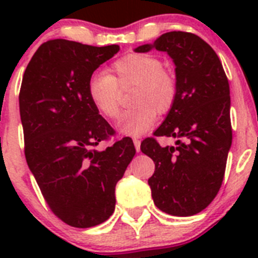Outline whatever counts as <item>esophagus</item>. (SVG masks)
<instances>
[{"label":"esophagus","mask_w":258,"mask_h":258,"mask_svg":"<svg viewBox=\"0 0 258 258\" xmlns=\"http://www.w3.org/2000/svg\"><path fill=\"white\" fill-rule=\"evenodd\" d=\"M133 143H134V147H136L137 152H140V150H141V140H140V138H137V137H134V138H133Z\"/></svg>","instance_id":"obj_1"}]
</instances>
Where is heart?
Masks as SVG:
<instances>
[{"label": "heart", "mask_w": 258, "mask_h": 258, "mask_svg": "<svg viewBox=\"0 0 258 258\" xmlns=\"http://www.w3.org/2000/svg\"><path fill=\"white\" fill-rule=\"evenodd\" d=\"M131 103L118 120V131L142 136L156 121L157 113H166L177 98V80L156 56L132 52L111 66V75L97 72L88 83V95L102 116L113 120L120 113V89L133 86Z\"/></svg>", "instance_id": "obj_1"}]
</instances>
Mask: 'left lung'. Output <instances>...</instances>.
I'll list each match as a JSON object with an SVG mask.
<instances>
[{
    "label": "left lung",
    "mask_w": 258,
    "mask_h": 258,
    "mask_svg": "<svg viewBox=\"0 0 258 258\" xmlns=\"http://www.w3.org/2000/svg\"><path fill=\"white\" fill-rule=\"evenodd\" d=\"M155 47L175 64L177 98L154 136L174 137L175 147H161L154 137L141 143L155 163L149 184L155 206L172 216L187 217L216 198L231 147L230 88L216 51L190 32H168L137 52Z\"/></svg>",
    "instance_id": "obj_1"
}]
</instances>
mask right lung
Wrapping results in <instances>:
<instances>
[{"label":"right lung","mask_w":258,"mask_h":258,"mask_svg":"<svg viewBox=\"0 0 258 258\" xmlns=\"http://www.w3.org/2000/svg\"><path fill=\"white\" fill-rule=\"evenodd\" d=\"M118 50L50 40L32 56L20 86L27 164L52 213L80 229L113 213L116 183L136 154L129 137L97 149L115 131L88 95L93 72Z\"/></svg>","instance_id":"add662e5"}]
</instances>
